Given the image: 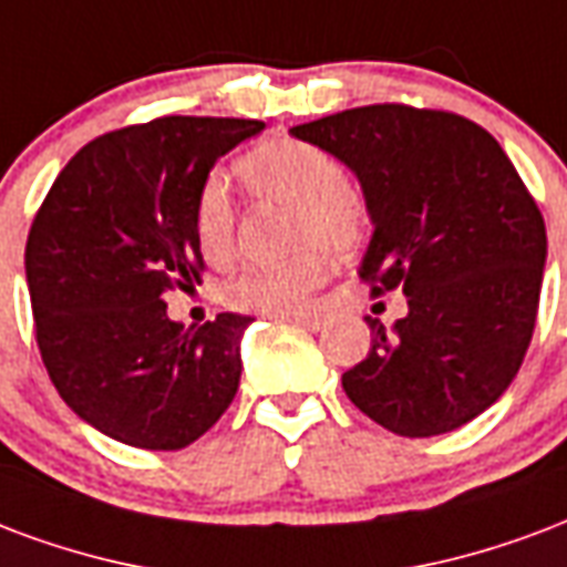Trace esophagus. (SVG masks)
I'll list each match as a JSON object with an SVG mask.
<instances>
[{
  "mask_svg": "<svg viewBox=\"0 0 567 567\" xmlns=\"http://www.w3.org/2000/svg\"><path fill=\"white\" fill-rule=\"evenodd\" d=\"M282 321H291V324H300L306 330H318V327L324 324V318L321 316H306V312H288V316H279Z\"/></svg>",
  "mask_w": 567,
  "mask_h": 567,
  "instance_id": "34e87169",
  "label": "esophagus"
}]
</instances>
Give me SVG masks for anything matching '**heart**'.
Segmentation results:
<instances>
[{"label":"heart","mask_w":567,"mask_h":567,"mask_svg":"<svg viewBox=\"0 0 567 567\" xmlns=\"http://www.w3.org/2000/svg\"><path fill=\"white\" fill-rule=\"evenodd\" d=\"M237 174L255 200L295 207V246L288 264H251L225 288V300L246 312L288 316L312 303L330 279V252L348 255L367 240V204L346 183V171L321 146L297 137H270L237 158ZM237 204L219 177L195 198V243L209 264H228L237 249Z\"/></svg>","instance_id":"heart-1"}]
</instances>
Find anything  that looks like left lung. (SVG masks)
Instances as JSON below:
<instances>
[{
    "instance_id": "obj_1",
    "label": "left lung",
    "mask_w": 567,
    "mask_h": 567,
    "mask_svg": "<svg viewBox=\"0 0 567 567\" xmlns=\"http://www.w3.org/2000/svg\"><path fill=\"white\" fill-rule=\"evenodd\" d=\"M358 174L372 216L360 279L402 291L393 330L342 375L348 400L409 439L451 433L507 390L535 333L547 230L493 134L460 113L367 104L291 128Z\"/></svg>"
}]
</instances>
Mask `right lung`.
<instances>
[{
    "instance_id": "1",
    "label": "right lung",
    "mask_w": 567,
    "mask_h": 567,
    "mask_svg": "<svg viewBox=\"0 0 567 567\" xmlns=\"http://www.w3.org/2000/svg\"><path fill=\"white\" fill-rule=\"evenodd\" d=\"M261 128L230 116L125 125L83 146L38 207L27 240L38 351L71 412L116 442L179 451L237 396L251 318L183 330L165 295L200 285L198 188Z\"/></svg>"
}]
</instances>
